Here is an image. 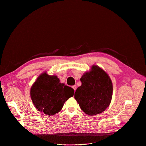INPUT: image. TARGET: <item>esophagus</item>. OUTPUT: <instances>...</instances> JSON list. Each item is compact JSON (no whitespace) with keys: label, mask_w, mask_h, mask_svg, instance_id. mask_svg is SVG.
Listing matches in <instances>:
<instances>
[{"label":"esophagus","mask_w":146,"mask_h":146,"mask_svg":"<svg viewBox=\"0 0 146 146\" xmlns=\"http://www.w3.org/2000/svg\"><path fill=\"white\" fill-rule=\"evenodd\" d=\"M76 87H76V85H74V86H72V88H73V89L74 90V91H75V90H76Z\"/></svg>","instance_id":"1"}]
</instances>
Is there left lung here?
Masks as SVG:
<instances>
[{
    "mask_svg": "<svg viewBox=\"0 0 146 146\" xmlns=\"http://www.w3.org/2000/svg\"><path fill=\"white\" fill-rule=\"evenodd\" d=\"M82 84L74 98L87 114L94 115L105 111L111 102L113 84L109 75L101 67L93 65L80 79Z\"/></svg>",
    "mask_w": 146,
    "mask_h": 146,
    "instance_id": "8db88e82",
    "label": "left lung"
}]
</instances>
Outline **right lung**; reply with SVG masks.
<instances>
[{
  "instance_id": "obj_1",
  "label": "right lung",
  "mask_w": 146,
  "mask_h": 146,
  "mask_svg": "<svg viewBox=\"0 0 146 146\" xmlns=\"http://www.w3.org/2000/svg\"><path fill=\"white\" fill-rule=\"evenodd\" d=\"M74 93L72 88L60 83L57 76L48 75L46 71L39 75L30 91L36 109L48 115L59 112Z\"/></svg>"
}]
</instances>
